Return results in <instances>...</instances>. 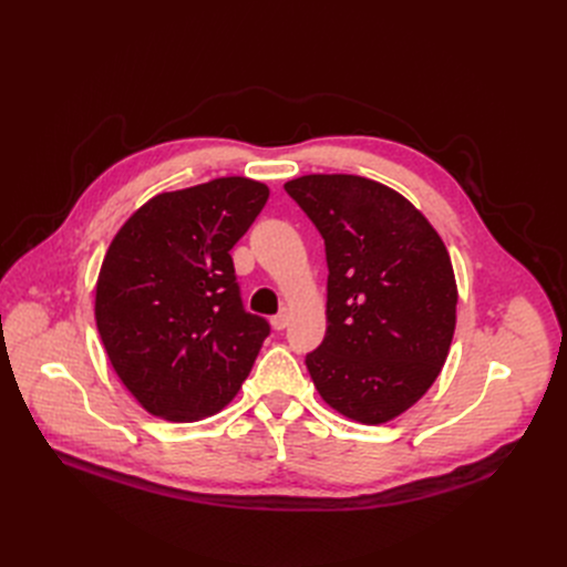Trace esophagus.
Here are the masks:
<instances>
[{
    "label": "esophagus",
    "mask_w": 567,
    "mask_h": 567,
    "mask_svg": "<svg viewBox=\"0 0 567 567\" xmlns=\"http://www.w3.org/2000/svg\"><path fill=\"white\" fill-rule=\"evenodd\" d=\"M287 321H289V315H287V310H282V312H278L276 317H271V326H274L276 331H285Z\"/></svg>",
    "instance_id": "obj_1"
}]
</instances>
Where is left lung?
Here are the masks:
<instances>
[{"label":"left lung","instance_id":"8db88e82","mask_svg":"<svg viewBox=\"0 0 567 567\" xmlns=\"http://www.w3.org/2000/svg\"><path fill=\"white\" fill-rule=\"evenodd\" d=\"M319 229L329 264L326 336L306 365L326 404L381 425L419 402L455 333L451 255L427 218L393 188L353 174L285 184Z\"/></svg>","mask_w":567,"mask_h":567}]
</instances>
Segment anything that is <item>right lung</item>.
Here are the masks:
<instances>
[{
	"label": "right lung",
	"instance_id": "add662e5",
	"mask_svg": "<svg viewBox=\"0 0 567 567\" xmlns=\"http://www.w3.org/2000/svg\"><path fill=\"white\" fill-rule=\"evenodd\" d=\"M266 199L252 178H214L152 197L112 238L96 326L116 377L148 413L206 419L250 374L271 326L246 312L229 250Z\"/></svg>",
	"mask_w": 567,
	"mask_h": 567
}]
</instances>
